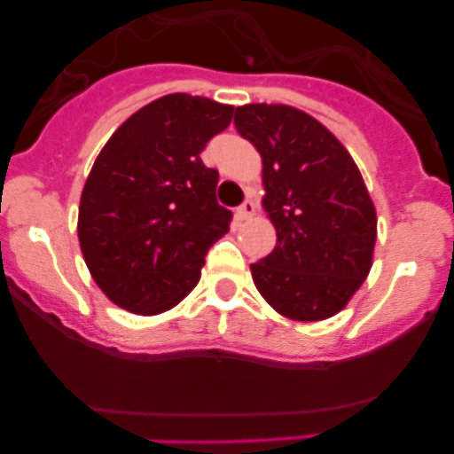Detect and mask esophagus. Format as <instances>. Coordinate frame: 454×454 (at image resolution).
I'll return each instance as SVG.
<instances>
[{"label":"esophagus","mask_w":454,"mask_h":454,"mask_svg":"<svg viewBox=\"0 0 454 454\" xmlns=\"http://www.w3.org/2000/svg\"><path fill=\"white\" fill-rule=\"evenodd\" d=\"M256 213V204L253 200H246L244 204L239 206V208H237V217L239 219H248V217H253V215Z\"/></svg>","instance_id":"1"}]
</instances>
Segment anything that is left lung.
<instances>
[{"instance_id": "8db88e82", "label": "left lung", "mask_w": 454, "mask_h": 454, "mask_svg": "<svg viewBox=\"0 0 454 454\" xmlns=\"http://www.w3.org/2000/svg\"><path fill=\"white\" fill-rule=\"evenodd\" d=\"M235 127L263 162V208L277 246L250 265L256 290L292 320L338 314L367 278L378 217L349 151L287 105H244Z\"/></svg>"}]
</instances>
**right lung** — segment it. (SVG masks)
<instances>
[{
    "label": "right lung",
    "mask_w": 454,
    "mask_h": 454,
    "mask_svg": "<svg viewBox=\"0 0 454 454\" xmlns=\"http://www.w3.org/2000/svg\"><path fill=\"white\" fill-rule=\"evenodd\" d=\"M232 105L168 94L127 118L96 158L79 206V244L96 286L131 314L176 308L231 228L219 173L201 162Z\"/></svg>",
    "instance_id": "add662e5"
}]
</instances>
